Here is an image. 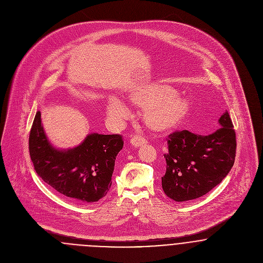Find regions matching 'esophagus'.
Segmentation results:
<instances>
[{"mask_svg": "<svg viewBox=\"0 0 263 263\" xmlns=\"http://www.w3.org/2000/svg\"><path fill=\"white\" fill-rule=\"evenodd\" d=\"M130 144L133 145V146H135V147H140V146H142V145H145V144H147V141L144 139V138H142L141 136H134L132 139H130Z\"/></svg>", "mask_w": 263, "mask_h": 263, "instance_id": "obj_1", "label": "esophagus"}]
</instances>
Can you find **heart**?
I'll return each instance as SVG.
<instances>
[{
  "mask_svg": "<svg viewBox=\"0 0 263 263\" xmlns=\"http://www.w3.org/2000/svg\"><path fill=\"white\" fill-rule=\"evenodd\" d=\"M129 102L143 109L146 126L157 133L169 132L177 127L189 112V102L172 87L162 83H150L133 88L128 93ZM126 105L119 99H108L107 113L115 121L127 115Z\"/></svg>",
  "mask_w": 263,
  "mask_h": 263,
  "instance_id": "1",
  "label": "heart"
}]
</instances>
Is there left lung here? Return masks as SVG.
<instances>
[{"label": "left lung", "mask_w": 263, "mask_h": 263, "mask_svg": "<svg viewBox=\"0 0 263 263\" xmlns=\"http://www.w3.org/2000/svg\"><path fill=\"white\" fill-rule=\"evenodd\" d=\"M214 133L201 136L176 130L168 136L164 154L166 172L162 177L165 194L175 201L200 197L222 182L236 157V133L228 111Z\"/></svg>", "instance_id": "1"}]
</instances>
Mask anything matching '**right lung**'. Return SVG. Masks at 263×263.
Wrapping results in <instances>:
<instances>
[{"instance_id":"1","label":"right lung","mask_w":263,"mask_h":263,"mask_svg":"<svg viewBox=\"0 0 263 263\" xmlns=\"http://www.w3.org/2000/svg\"><path fill=\"white\" fill-rule=\"evenodd\" d=\"M123 147L121 135H89L78 147L53 149L37 111L29 134V153L38 176L63 196L79 203L95 202L111 186L114 162Z\"/></svg>"}]
</instances>
